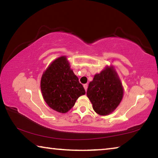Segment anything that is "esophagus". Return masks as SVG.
Instances as JSON below:
<instances>
[{"label":"esophagus","mask_w":158,"mask_h":158,"mask_svg":"<svg viewBox=\"0 0 158 158\" xmlns=\"http://www.w3.org/2000/svg\"><path fill=\"white\" fill-rule=\"evenodd\" d=\"M84 88L85 91L87 90V89H88V84H84Z\"/></svg>","instance_id":"34e87169"}]
</instances>
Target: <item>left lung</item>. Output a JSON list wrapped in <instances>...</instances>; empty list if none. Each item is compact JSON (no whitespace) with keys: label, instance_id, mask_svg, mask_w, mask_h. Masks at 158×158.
Segmentation results:
<instances>
[{"label":"left lung","instance_id":"obj_1","mask_svg":"<svg viewBox=\"0 0 158 158\" xmlns=\"http://www.w3.org/2000/svg\"><path fill=\"white\" fill-rule=\"evenodd\" d=\"M123 93V84L114 67L107 65L95 74L89 83L86 95L96 113L107 116L121 103Z\"/></svg>","mask_w":158,"mask_h":158}]
</instances>
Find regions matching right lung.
I'll list each match as a JSON object with an SVG mask.
<instances>
[{
  "label": "right lung",
  "mask_w": 158,
  "mask_h": 158,
  "mask_svg": "<svg viewBox=\"0 0 158 158\" xmlns=\"http://www.w3.org/2000/svg\"><path fill=\"white\" fill-rule=\"evenodd\" d=\"M40 89L47 105L62 114L70 110L79 97L85 93L65 56L49 64L42 74Z\"/></svg>",
  "instance_id": "right-lung-1"
}]
</instances>
